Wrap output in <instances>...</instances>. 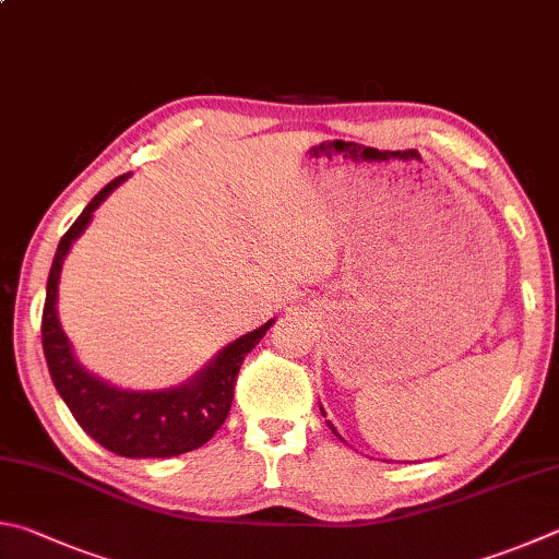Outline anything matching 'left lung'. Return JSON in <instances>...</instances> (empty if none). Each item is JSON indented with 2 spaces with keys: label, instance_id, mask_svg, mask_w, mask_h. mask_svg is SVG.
I'll list each match as a JSON object with an SVG mask.
<instances>
[{
  "label": "left lung",
  "instance_id": "obj_1",
  "mask_svg": "<svg viewBox=\"0 0 559 559\" xmlns=\"http://www.w3.org/2000/svg\"><path fill=\"white\" fill-rule=\"evenodd\" d=\"M320 411H322V405H320ZM322 415H324V411H322ZM328 425H330V430H332V432H334V435H337V438H340V440H342V435H340V432H337V430H334V425H332V423H330V420H328Z\"/></svg>",
  "mask_w": 559,
  "mask_h": 559
}]
</instances>
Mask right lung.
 <instances>
[{
    "label": "right lung",
    "instance_id": "obj_1",
    "mask_svg": "<svg viewBox=\"0 0 559 559\" xmlns=\"http://www.w3.org/2000/svg\"><path fill=\"white\" fill-rule=\"evenodd\" d=\"M127 178L129 174L107 182L60 239L46 283L40 340H44L46 364L56 391L90 438L103 444L105 450L119 456H131V460L176 456L202 448L227 420L241 361L261 342L273 320L227 344L198 377L174 385V389L127 391L83 369L58 320L60 269H63L73 241L83 235L93 219V212Z\"/></svg>",
    "mask_w": 559,
    "mask_h": 559
}]
</instances>
